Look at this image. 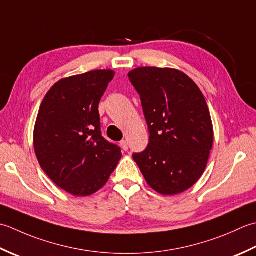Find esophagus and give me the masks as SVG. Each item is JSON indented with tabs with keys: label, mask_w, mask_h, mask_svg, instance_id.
<instances>
[{
	"label": "esophagus",
	"mask_w": 256,
	"mask_h": 256,
	"mask_svg": "<svg viewBox=\"0 0 256 256\" xmlns=\"http://www.w3.org/2000/svg\"><path fill=\"white\" fill-rule=\"evenodd\" d=\"M120 147L122 148V150L127 151L129 149V144H128V142H126V140H122L120 142Z\"/></svg>",
	"instance_id": "34e87169"
}]
</instances>
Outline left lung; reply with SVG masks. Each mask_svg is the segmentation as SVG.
Segmentation results:
<instances>
[{
	"label": "left lung",
	"mask_w": 256,
	"mask_h": 256,
	"mask_svg": "<svg viewBox=\"0 0 256 256\" xmlns=\"http://www.w3.org/2000/svg\"><path fill=\"white\" fill-rule=\"evenodd\" d=\"M128 77L140 95L150 134L148 147L132 158L154 191L179 194L201 178L213 146L204 96L178 70L139 67Z\"/></svg>",
	"instance_id": "8db88e82"
}]
</instances>
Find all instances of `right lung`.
<instances>
[{"label": "right lung", "instance_id": "obj_1", "mask_svg": "<svg viewBox=\"0 0 256 256\" xmlns=\"http://www.w3.org/2000/svg\"><path fill=\"white\" fill-rule=\"evenodd\" d=\"M114 72L97 70L62 78L40 104L34 150L40 168L56 186L76 196L107 184L122 158L118 146L102 136L98 105Z\"/></svg>", "mask_w": 256, "mask_h": 256}]
</instances>
